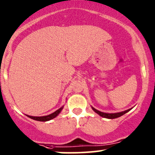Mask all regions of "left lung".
Here are the masks:
<instances>
[{"label":"left lung","instance_id":"1","mask_svg":"<svg viewBox=\"0 0 155 155\" xmlns=\"http://www.w3.org/2000/svg\"><path fill=\"white\" fill-rule=\"evenodd\" d=\"M92 109L93 110V111L96 112V113L97 114H98L100 116L104 117V118H110V119L118 118V117H120V116H121V115H124L125 113H127V112H129L131 110V109H129V110H125V111H124V112H120V113H102V112L98 111V110H96V109L93 108V107H92Z\"/></svg>","mask_w":155,"mask_h":155}]
</instances>
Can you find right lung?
<instances>
[{
  "label": "right lung",
  "mask_w": 155,
  "mask_h": 155,
  "mask_svg": "<svg viewBox=\"0 0 155 155\" xmlns=\"http://www.w3.org/2000/svg\"><path fill=\"white\" fill-rule=\"evenodd\" d=\"M62 108H63V107L61 108H59V110H57V111H55L54 113L50 114V115H45V116L35 117V116H30V115H26L28 117V118L34 119V120H39V121H47V120H51V119L55 118V117H57V115H59V113L61 112V110H62Z\"/></svg>",
  "instance_id": "right-lung-1"
}]
</instances>
